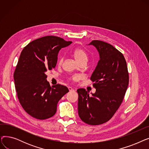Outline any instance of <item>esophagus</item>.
I'll list each match as a JSON object with an SVG mask.
<instances>
[{
	"label": "esophagus",
	"instance_id": "obj_1",
	"mask_svg": "<svg viewBox=\"0 0 149 149\" xmlns=\"http://www.w3.org/2000/svg\"><path fill=\"white\" fill-rule=\"evenodd\" d=\"M68 89H69V91H74V89L72 88L71 87H68Z\"/></svg>",
	"mask_w": 149,
	"mask_h": 149
}]
</instances>
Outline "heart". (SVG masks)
I'll list each match as a JSON object with an SVG mask.
<instances>
[{"label": "heart", "instance_id": "1", "mask_svg": "<svg viewBox=\"0 0 149 149\" xmlns=\"http://www.w3.org/2000/svg\"><path fill=\"white\" fill-rule=\"evenodd\" d=\"M72 54L75 60L77 61V62H79V63H86V62L88 61V55L86 52L84 51V50L80 48H77L73 51ZM63 61V57H60L58 60V64L61 65ZM78 78H79L78 76H74L71 78H70L69 80L75 81L78 79Z\"/></svg>", "mask_w": 149, "mask_h": 149}]
</instances>
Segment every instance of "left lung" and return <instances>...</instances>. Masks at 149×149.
I'll use <instances>...</instances> for the list:
<instances>
[{
    "label": "left lung",
    "instance_id": "left-lung-1",
    "mask_svg": "<svg viewBox=\"0 0 149 149\" xmlns=\"http://www.w3.org/2000/svg\"><path fill=\"white\" fill-rule=\"evenodd\" d=\"M99 52L100 60L91 80L94 93L77 89L78 112L81 120L90 125H99L110 120L118 110L129 85L126 61L121 52L106 42L92 40Z\"/></svg>",
    "mask_w": 149,
    "mask_h": 149
}]
</instances>
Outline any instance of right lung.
<instances>
[{"mask_svg": "<svg viewBox=\"0 0 149 149\" xmlns=\"http://www.w3.org/2000/svg\"><path fill=\"white\" fill-rule=\"evenodd\" d=\"M72 42L48 36L30 42L22 50L14 73L15 90L23 109L38 120L51 118L58 101L69 92L59 84L51 87L47 70L56 66L59 51Z\"/></svg>", "mask_w": 149, "mask_h": 149, "instance_id": "right-lung-1", "label": "right lung"}]
</instances>
